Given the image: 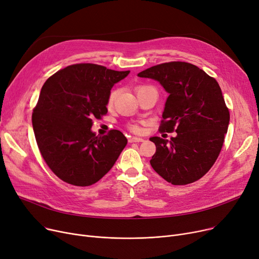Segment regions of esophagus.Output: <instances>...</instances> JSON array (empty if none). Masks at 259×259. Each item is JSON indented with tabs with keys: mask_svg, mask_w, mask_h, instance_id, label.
Listing matches in <instances>:
<instances>
[{
	"mask_svg": "<svg viewBox=\"0 0 259 259\" xmlns=\"http://www.w3.org/2000/svg\"><path fill=\"white\" fill-rule=\"evenodd\" d=\"M129 142L130 143H141V142H144V139L138 138V137H132L129 139Z\"/></svg>",
	"mask_w": 259,
	"mask_h": 259,
	"instance_id": "34e87169",
	"label": "esophagus"
}]
</instances>
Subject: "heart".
<instances>
[{"label": "heart", "instance_id": "1", "mask_svg": "<svg viewBox=\"0 0 259 259\" xmlns=\"http://www.w3.org/2000/svg\"><path fill=\"white\" fill-rule=\"evenodd\" d=\"M114 97H115V92L112 91L111 94H110V97H109V103H112V101L114 100ZM131 128L135 132H140L141 131V128L138 125H133V126H131Z\"/></svg>", "mask_w": 259, "mask_h": 259}]
</instances>
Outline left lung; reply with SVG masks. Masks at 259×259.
<instances>
[{
	"label": "left lung",
	"mask_w": 259,
	"mask_h": 259,
	"mask_svg": "<svg viewBox=\"0 0 259 259\" xmlns=\"http://www.w3.org/2000/svg\"><path fill=\"white\" fill-rule=\"evenodd\" d=\"M138 76L157 80L169 94L159 130L178 133L170 141L150 138L156 146L152 168L172 185L199 180L219 157L230 121L219 83L185 62L156 65Z\"/></svg>",
	"instance_id": "8db88e82"
}]
</instances>
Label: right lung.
Listing matches in <instances>:
<instances>
[{"label": "right lung", "mask_w": 259, "mask_h": 259, "mask_svg": "<svg viewBox=\"0 0 259 259\" xmlns=\"http://www.w3.org/2000/svg\"><path fill=\"white\" fill-rule=\"evenodd\" d=\"M129 73L76 64L45 81L32 113V127L40 154L62 181L79 187L93 185L124 150L127 139L120 131L99 137L91 127L93 117L108 112L114 84Z\"/></svg>", "instance_id": "right-lung-1"}]
</instances>
